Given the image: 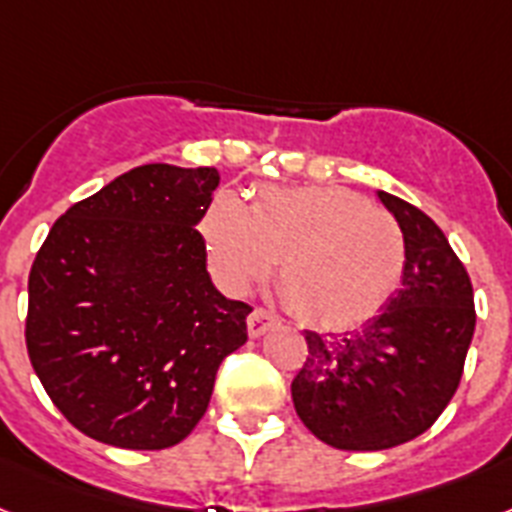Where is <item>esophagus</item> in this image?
Listing matches in <instances>:
<instances>
[{
  "mask_svg": "<svg viewBox=\"0 0 512 512\" xmlns=\"http://www.w3.org/2000/svg\"><path fill=\"white\" fill-rule=\"evenodd\" d=\"M272 327H277V316H274L272 311H266V308H253L251 314H248V335L251 337L266 335Z\"/></svg>",
  "mask_w": 512,
  "mask_h": 512,
  "instance_id": "esophagus-1",
  "label": "esophagus"
}]
</instances>
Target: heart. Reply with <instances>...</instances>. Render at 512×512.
Segmentation results:
<instances>
[{
  "label": "heart",
  "instance_id": "obj_1",
  "mask_svg": "<svg viewBox=\"0 0 512 512\" xmlns=\"http://www.w3.org/2000/svg\"><path fill=\"white\" fill-rule=\"evenodd\" d=\"M209 264L243 293L280 261L277 282L303 322L348 329L366 322L400 287L408 261L403 227L342 188H264L251 206L217 193L201 217Z\"/></svg>",
  "mask_w": 512,
  "mask_h": 512
}]
</instances>
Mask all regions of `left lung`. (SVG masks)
Masks as SVG:
<instances>
[{
  "instance_id": "8db88e82",
  "label": "left lung",
  "mask_w": 512,
  "mask_h": 512,
  "mask_svg": "<svg viewBox=\"0 0 512 512\" xmlns=\"http://www.w3.org/2000/svg\"><path fill=\"white\" fill-rule=\"evenodd\" d=\"M403 227V285L353 332H306L295 413L337 450H387L424 434L453 400L474 337V287L445 232L424 211L379 190Z\"/></svg>"
}]
</instances>
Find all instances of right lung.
<instances>
[{"instance_id":"add662e5","label":"right lung","mask_w":512,"mask_h":512,"mask_svg":"<svg viewBox=\"0 0 512 512\" xmlns=\"http://www.w3.org/2000/svg\"><path fill=\"white\" fill-rule=\"evenodd\" d=\"M214 167L143 164L73 204L28 277L25 345L59 413L122 450L183 442L251 306L219 293L196 225Z\"/></svg>"}]
</instances>
